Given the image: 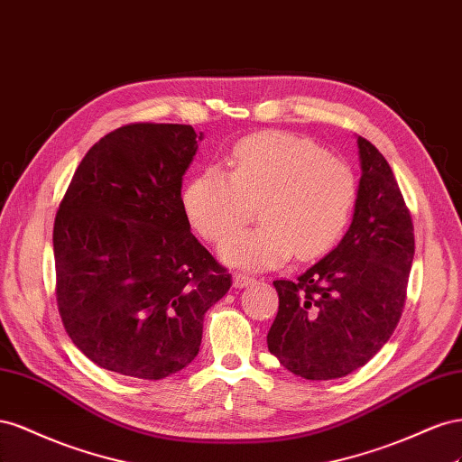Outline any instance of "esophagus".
Wrapping results in <instances>:
<instances>
[{"label": "esophagus", "instance_id": "34e87169", "mask_svg": "<svg viewBox=\"0 0 462 462\" xmlns=\"http://www.w3.org/2000/svg\"><path fill=\"white\" fill-rule=\"evenodd\" d=\"M255 279H252V276L245 274V273H234V286L236 288H245L249 284H254Z\"/></svg>", "mask_w": 462, "mask_h": 462}]
</instances>
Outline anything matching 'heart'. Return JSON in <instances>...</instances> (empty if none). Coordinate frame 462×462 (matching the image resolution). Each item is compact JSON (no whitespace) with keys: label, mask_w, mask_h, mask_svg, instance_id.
<instances>
[{"label":"heart","mask_w":462,"mask_h":462,"mask_svg":"<svg viewBox=\"0 0 462 462\" xmlns=\"http://www.w3.org/2000/svg\"><path fill=\"white\" fill-rule=\"evenodd\" d=\"M356 201L350 166L318 144L267 131L245 137L228 158V174L208 168L181 193L193 230L220 242L258 207L261 227L224 240L220 257L236 267L265 271L290 257L315 259L345 232Z\"/></svg>","instance_id":"b5f03b06"}]
</instances>
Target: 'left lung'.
Masks as SVG:
<instances>
[{"label":"left lung","mask_w":462,"mask_h":462,"mask_svg":"<svg viewBox=\"0 0 462 462\" xmlns=\"http://www.w3.org/2000/svg\"><path fill=\"white\" fill-rule=\"evenodd\" d=\"M362 178L350 228L296 281H274L279 313L267 346L311 381L352 374L397 327L414 259V226L385 156L356 137Z\"/></svg>","instance_id":"obj_1"}]
</instances>
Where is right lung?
<instances>
[{
    "label": "right lung",
    "instance_id": "obj_1",
    "mask_svg": "<svg viewBox=\"0 0 462 462\" xmlns=\"http://www.w3.org/2000/svg\"><path fill=\"white\" fill-rule=\"evenodd\" d=\"M203 134L131 124L92 144L54 222L65 331L88 360L164 379L201 346L207 310L232 276L191 234L181 181Z\"/></svg>",
    "mask_w": 462,
    "mask_h": 462
}]
</instances>
